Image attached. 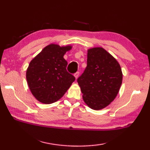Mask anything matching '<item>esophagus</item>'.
<instances>
[{
  "label": "esophagus",
  "mask_w": 150,
  "mask_h": 150,
  "mask_svg": "<svg viewBox=\"0 0 150 150\" xmlns=\"http://www.w3.org/2000/svg\"><path fill=\"white\" fill-rule=\"evenodd\" d=\"M79 72H76L74 74V77H75L76 79H77V77H79Z\"/></svg>",
  "instance_id": "34e87169"
}]
</instances>
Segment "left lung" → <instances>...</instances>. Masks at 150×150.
I'll return each mask as SVG.
<instances>
[{
	"label": "left lung",
	"mask_w": 150,
	"mask_h": 150,
	"mask_svg": "<svg viewBox=\"0 0 150 150\" xmlns=\"http://www.w3.org/2000/svg\"><path fill=\"white\" fill-rule=\"evenodd\" d=\"M87 67L77 79L86 105L95 110L115 99L122 82V72L112 55L101 47L87 50Z\"/></svg>",
	"instance_id": "1"
}]
</instances>
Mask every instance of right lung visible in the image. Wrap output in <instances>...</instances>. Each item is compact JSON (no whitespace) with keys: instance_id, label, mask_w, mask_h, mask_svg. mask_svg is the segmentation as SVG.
Returning <instances> with one entry per match:
<instances>
[{"instance_id":"1","label":"right lung","mask_w":150,"mask_h":150,"mask_svg":"<svg viewBox=\"0 0 150 150\" xmlns=\"http://www.w3.org/2000/svg\"><path fill=\"white\" fill-rule=\"evenodd\" d=\"M72 45L60 46L50 44L30 62L26 80L30 91L37 100L52 104L59 100L75 80L66 70L67 62L63 56Z\"/></svg>"}]
</instances>
